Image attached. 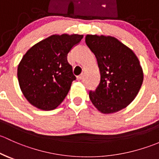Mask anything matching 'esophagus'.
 Here are the masks:
<instances>
[{
  "instance_id": "34e87169",
  "label": "esophagus",
  "mask_w": 159,
  "mask_h": 159,
  "mask_svg": "<svg viewBox=\"0 0 159 159\" xmlns=\"http://www.w3.org/2000/svg\"><path fill=\"white\" fill-rule=\"evenodd\" d=\"M83 78V73H82V74H80V76H77V79L78 80H82Z\"/></svg>"
}]
</instances>
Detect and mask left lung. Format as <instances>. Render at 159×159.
Segmentation results:
<instances>
[{"instance_id": "1", "label": "left lung", "mask_w": 159, "mask_h": 159, "mask_svg": "<svg viewBox=\"0 0 159 159\" xmlns=\"http://www.w3.org/2000/svg\"><path fill=\"white\" fill-rule=\"evenodd\" d=\"M86 43L96 56L100 82L89 92L93 106L103 114L119 112L138 95L143 70L138 57L125 44L111 36H86Z\"/></svg>"}]
</instances>
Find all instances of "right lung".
Masks as SVG:
<instances>
[{
  "label": "right lung",
  "instance_id": "add662e5",
  "mask_svg": "<svg viewBox=\"0 0 159 159\" xmlns=\"http://www.w3.org/2000/svg\"><path fill=\"white\" fill-rule=\"evenodd\" d=\"M83 35L54 34L33 46L17 67L21 91L31 105L53 110L66 96L76 80L67 54Z\"/></svg>",
  "mask_w": 159,
  "mask_h": 159
}]
</instances>
